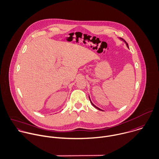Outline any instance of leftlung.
Returning <instances> with one entry per match:
<instances>
[{
	"mask_svg": "<svg viewBox=\"0 0 159 159\" xmlns=\"http://www.w3.org/2000/svg\"><path fill=\"white\" fill-rule=\"evenodd\" d=\"M122 40H123V41H125V43H126V46H128V48H129V46H128V43H126V41H125V39H122ZM89 99H90V98H89ZM90 102H91V103H92V105H93V107H95V108H97V109H98V110H101V109H100V108H98V107H96V106H95V105H93V103H92V102H91V100H90Z\"/></svg>",
	"mask_w": 159,
	"mask_h": 159,
	"instance_id": "8db88e82",
	"label": "left lung"
}]
</instances>
